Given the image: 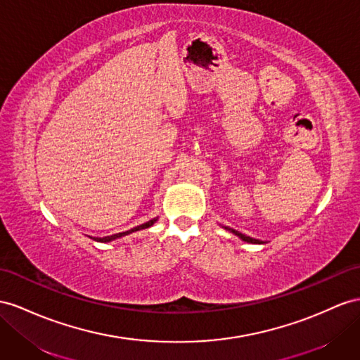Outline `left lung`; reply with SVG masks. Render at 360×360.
Masks as SVG:
<instances>
[{"instance_id": "8db88e82", "label": "left lung", "mask_w": 360, "mask_h": 360, "mask_svg": "<svg viewBox=\"0 0 360 360\" xmlns=\"http://www.w3.org/2000/svg\"><path fill=\"white\" fill-rule=\"evenodd\" d=\"M225 229H228L229 233H233V234H236L237 237H240L243 242H248V243H255V245H262V243H264V242H262V240H259V238H252V237H250V236H245V234H242V233H238V231H236V229H233V228H228V226H224Z\"/></svg>"}]
</instances>
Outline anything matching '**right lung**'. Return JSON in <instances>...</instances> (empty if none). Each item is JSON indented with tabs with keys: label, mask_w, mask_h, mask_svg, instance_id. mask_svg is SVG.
Listing matches in <instances>:
<instances>
[{
	"label": "right lung",
	"mask_w": 360,
	"mask_h": 360,
	"mask_svg": "<svg viewBox=\"0 0 360 360\" xmlns=\"http://www.w3.org/2000/svg\"><path fill=\"white\" fill-rule=\"evenodd\" d=\"M156 220H158V217H155V219H152V220H149V222H146V224H143V225H138V226H135V228H132V229H129V231H124V233H118V234H112V236H106V237H91L92 240H96V242H101V243H108V242H112V240H115V238H120V237H124V236H129V234H132V233H135V231H140V229H146V228H150Z\"/></svg>",
	"instance_id": "1"
}]
</instances>
